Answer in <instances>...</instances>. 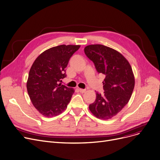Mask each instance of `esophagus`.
Returning a JSON list of instances; mask_svg holds the SVG:
<instances>
[{
  "instance_id": "obj_1",
  "label": "esophagus",
  "mask_w": 160,
  "mask_h": 160,
  "mask_svg": "<svg viewBox=\"0 0 160 160\" xmlns=\"http://www.w3.org/2000/svg\"><path fill=\"white\" fill-rule=\"evenodd\" d=\"M78 90H79L80 93H85V92H86V89H81V88H79Z\"/></svg>"
}]
</instances>
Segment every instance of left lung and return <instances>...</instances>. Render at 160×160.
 Here are the masks:
<instances>
[{
  "label": "left lung",
  "instance_id": "obj_1",
  "mask_svg": "<svg viewBox=\"0 0 160 160\" xmlns=\"http://www.w3.org/2000/svg\"><path fill=\"white\" fill-rule=\"evenodd\" d=\"M86 56L93 62L97 71L105 75L104 93H96L89 108L97 118H112L129 102L135 86V78L128 61L118 51L101 44L84 48Z\"/></svg>",
  "mask_w": 160,
  "mask_h": 160
}]
</instances>
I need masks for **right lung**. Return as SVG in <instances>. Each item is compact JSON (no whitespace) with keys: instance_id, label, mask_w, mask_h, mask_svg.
<instances>
[{"instance_id":"obj_1","label":"right lung","mask_w":160,"mask_h":160,"mask_svg":"<svg viewBox=\"0 0 160 160\" xmlns=\"http://www.w3.org/2000/svg\"><path fill=\"white\" fill-rule=\"evenodd\" d=\"M80 45H60L42 53L34 61L27 82L34 107L43 116H56L67 108L74 89L61 85L65 68Z\"/></svg>"}]
</instances>
